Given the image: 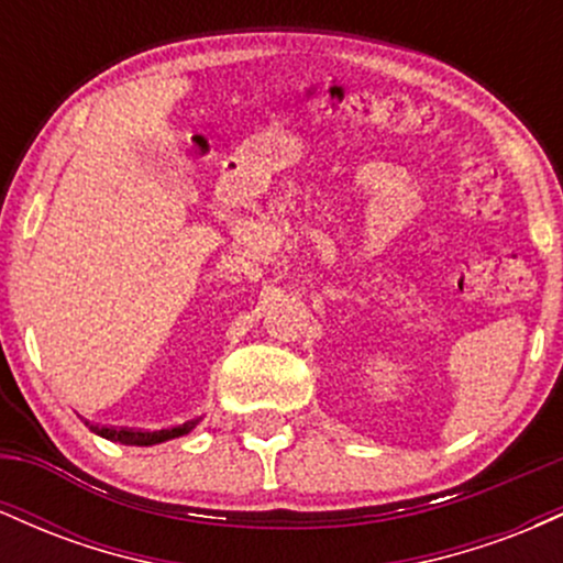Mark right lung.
Segmentation results:
<instances>
[{"label":"right lung","instance_id":"1","mask_svg":"<svg viewBox=\"0 0 563 563\" xmlns=\"http://www.w3.org/2000/svg\"><path fill=\"white\" fill-rule=\"evenodd\" d=\"M200 418H190V421L172 426V429H158V431H145V429H115V426H89L95 434L111 439V442H121V444H140V448H147V444H158L166 442V439L183 437L187 431H192L198 426Z\"/></svg>","mask_w":563,"mask_h":563}]
</instances>
